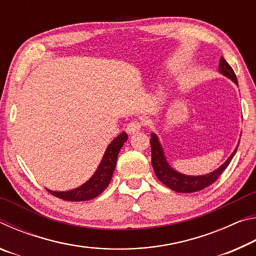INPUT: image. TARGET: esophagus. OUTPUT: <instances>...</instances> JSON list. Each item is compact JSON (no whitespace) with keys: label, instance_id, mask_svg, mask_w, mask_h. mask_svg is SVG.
<instances>
[{"label":"esophagus","instance_id":"obj_1","mask_svg":"<svg viewBox=\"0 0 256 256\" xmlns=\"http://www.w3.org/2000/svg\"><path fill=\"white\" fill-rule=\"evenodd\" d=\"M142 128V123L138 122V120H132V122H130L126 126V132L130 134H134L138 132Z\"/></svg>","mask_w":256,"mask_h":256}]
</instances>
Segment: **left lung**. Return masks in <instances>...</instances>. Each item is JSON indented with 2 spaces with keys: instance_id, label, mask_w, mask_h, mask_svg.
<instances>
[{
  "instance_id": "obj_1",
  "label": "left lung",
  "mask_w": 256,
  "mask_h": 256,
  "mask_svg": "<svg viewBox=\"0 0 256 256\" xmlns=\"http://www.w3.org/2000/svg\"><path fill=\"white\" fill-rule=\"evenodd\" d=\"M219 72L222 73L224 76L229 78L238 86L237 78L235 72L232 68V66L227 63V60L224 58H220L219 63ZM150 144H151V162H152V167L154 170L156 176L158 177V180L164 183L166 186H168L170 190H175L178 193H192L198 192L206 188V186L214 184V182L218 180V177L222 174L224 170L228 167V164H230L232 159L235 156L237 148L232 154L226 162L222 164L218 170L210 172V174L202 175V176H188L180 172H176L175 170L168 164L166 158H164V151L162 146H160L158 138L154 133H151L150 138Z\"/></svg>"
}]
</instances>
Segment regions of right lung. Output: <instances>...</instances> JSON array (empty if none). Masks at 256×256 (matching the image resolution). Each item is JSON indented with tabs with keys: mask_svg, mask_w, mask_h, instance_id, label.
<instances>
[{
	"mask_svg": "<svg viewBox=\"0 0 256 256\" xmlns=\"http://www.w3.org/2000/svg\"><path fill=\"white\" fill-rule=\"evenodd\" d=\"M126 140L128 134L122 132L118 138L110 142V144L107 146L105 154H104L102 162L99 164L96 172L92 175V178L86 182L84 185H81L80 188L66 190V192H55V190H47L52 196L66 201H88L98 196L110 184L112 172L115 170L118 152Z\"/></svg>",
	"mask_w": 256,
	"mask_h": 256,
	"instance_id": "1",
	"label": "right lung"
}]
</instances>
